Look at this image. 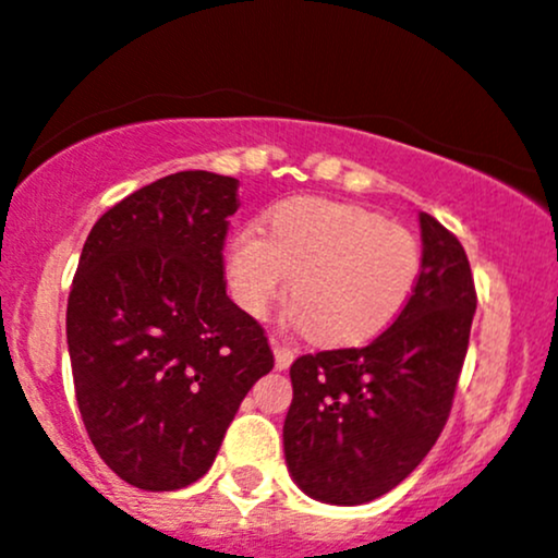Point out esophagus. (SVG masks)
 <instances>
[{"mask_svg": "<svg viewBox=\"0 0 558 558\" xmlns=\"http://www.w3.org/2000/svg\"><path fill=\"white\" fill-rule=\"evenodd\" d=\"M272 351H275V367L278 369H288L293 362V349L280 338H272Z\"/></svg>", "mask_w": 558, "mask_h": 558, "instance_id": "obj_1", "label": "esophagus"}]
</instances>
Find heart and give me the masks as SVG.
I'll list each match as a JSON object with an SVG mask.
<instances>
[{"label":"heart","instance_id":"1","mask_svg":"<svg viewBox=\"0 0 558 558\" xmlns=\"http://www.w3.org/2000/svg\"><path fill=\"white\" fill-rule=\"evenodd\" d=\"M420 267L412 230L323 196L275 204L267 230L248 222L226 246L228 291L246 315L265 317L293 280V319L336 345L388 330L412 299Z\"/></svg>","mask_w":558,"mask_h":558}]
</instances>
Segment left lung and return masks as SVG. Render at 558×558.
<instances>
[{
    "mask_svg": "<svg viewBox=\"0 0 558 558\" xmlns=\"http://www.w3.org/2000/svg\"><path fill=\"white\" fill-rule=\"evenodd\" d=\"M420 228V280L396 323L362 349L317 351L291 364L286 464L317 501L380 498L444 433L477 293L457 235L427 213Z\"/></svg>",
    "mask_w": 558,
    "mask_h": 558,
    "instance_id": "obj_1",
    "label": "left lung"
}]
</instances>
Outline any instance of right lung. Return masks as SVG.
I'll return each instance as SVG.
<instances>
[{"label":"right lung","mask_w":558,"mask_h":558,"mask_svg":"<svg viewBox=\"0 0 558 558\" xmlns=\"http://www.w3.org/2000/svg\"><path fill=\"white\" fill-rule=\"evenodd\" d=\"M235 209V178L183 170L107 209L83 243L68 296L75 401L96 453L141 490L196 483L275 364L226 293Z\"/></svg>","instance_id":"add662e5"}]
</instances>
